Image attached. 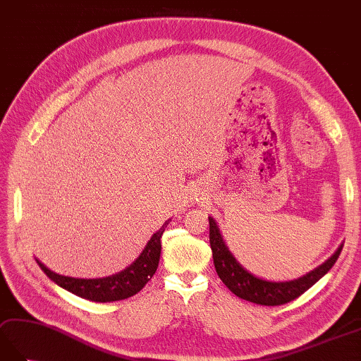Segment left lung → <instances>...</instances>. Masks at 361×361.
Wrapping results in <instances>:
<instances>
[{
    "label": "left lung",
    "mask_w": 361,
    "mask_h": 361,
    "mask_svg": "<svg viewBox=\"0 0 361 361\" xmlns=\"http://www.w3.org/2000/svg\"><path fill=\"white\" fill-rule=\"evenodd\" d=\"M209 241H211L215 271L219 274L220 280L226 284V288H229L232 294L243 300L263 306H280L305 294L322 276L329 272L343 249V246H340L323 264L297 280L269 281L258 279L237 262V258L226 246L219 226L212 216H209Z\"/></svg>",
    "instance_id": "obj_1"
}]
</instances>
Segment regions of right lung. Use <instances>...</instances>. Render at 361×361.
<instances>
[{"instance_id": "right-lung-1", "label": "right lung", "mask_w": 361, "mask_h": 361, "mask_svg": "<svg viewBox=\"0 0 361 361\" xmlns=\"http://www.w3.org/2000/svg\"><path fill=\"white\" fill-rule=\"evenodd\" d=\"M169 221L171 220H167L160 231H157L150 237L145 250H142L135 262L129 267H126L124 271L111 276H103V279H73V276L55 274L41 263L39 259H37V263L58 286L81 298L97 301V303H111V301L129 298L138 294L157 272L161 254V237Z\"/></svg>"}]
</instances>
